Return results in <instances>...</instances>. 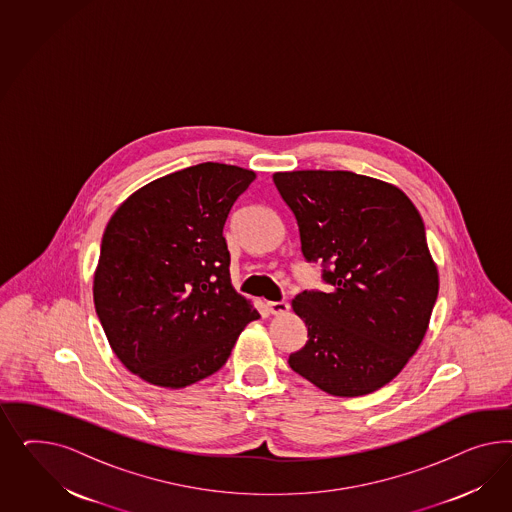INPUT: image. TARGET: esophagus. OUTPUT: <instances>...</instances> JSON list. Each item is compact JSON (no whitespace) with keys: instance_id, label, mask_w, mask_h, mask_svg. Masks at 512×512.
<instances>
[{"instance_id":"34e87169","label":"esophagus","mask_w":512,"mask_h":512,"mask_svg":"<svg viewBox=\"0 0 512 512\" xmlns=\"http://www.w3.org/2000/svg\"><path fill=\"white\" fill-rule=\"evenodd\" d=\"M266 310L270 311L272 315H283L285 311L289 310L287 302H266Z\"/></svg>"}]
</instances>
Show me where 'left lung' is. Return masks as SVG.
Returning <instances> with one entry per match:
<instances>
[{
  "label": "left lung",
  "mask_w": 512,
  "mask_h": 512,
  "mask_svg": "<svg viewBox=\"0 0 512 512\" xmlns=\"http://www.w3.org/2000/svg\"><path fill=\"white\" fill-rule=\"evenodd\" d=\"M274 184L330 285L293 300L308 341L289 366L341 398L385 387L419 349L439 291L419 210L402 189L355 172H276Z\"/></svg>",
  "instance_id": "1"
}]
</instances>
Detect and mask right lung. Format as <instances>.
Wrapping results in <instances>:
<instances>
[{"label": "right lung", "instance_id": "right-lung-1", "mask_svg": "<svg viewBox=\"0 0 512 512\" xmlns=\"http://www.w3.org/2000/svg\"><path fill=\"white\" fill-rule=\"evenodd\" d=\"M255 172L201 163L140 187L110 217L93 302L114 355L184 388L216 373L261 315L231 283L223 227Z\"/></svg>", "mask_w": 512, "mask_h": 512}]
</instances>
